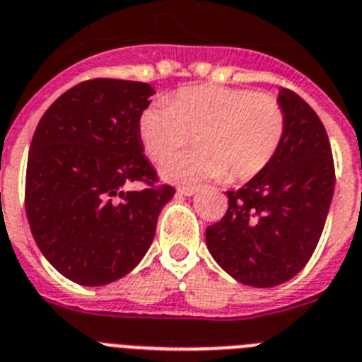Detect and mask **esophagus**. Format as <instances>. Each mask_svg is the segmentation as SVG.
<instances>
[{
	"label": "esophagus",
	"mask_w": 362,
	"mask_h": 362,
	"mask_svg": "<svg viewBox=\"0 0 362 362\" xmlns=\"http://www.w3.org/2000/svg\"><path fill=\"white\" fill-rule=\"evenodd\" d=\"M197 191H199V187L197 186H182L178 187V193L184 197H191V195H195Z\"/></svg>",
	"instance_id": "1"
}]
</instances>
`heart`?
<instances>
[{
  "label": "heart",
  "mask_w": 362,
  "mask_h": 362,
  "mask_svg": "<svg viewBox=\"0 0 362 362\" xmlns=\"http://www.w3.org/2000/svg\"><path fill=\"white\" fill-rule=\"evenodd\" d=\"M285 110L270 93L226 86L180 88L167 101L147 106L138 121L145 153L162 162L189 143L199 148L162 163L176 184L200 180H250L276 156L284 141Z\"/></svg>",
  "instance_id": "obj_1"
}]
</instances>
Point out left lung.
Wrapping results in <instances>:
<instances>
[{
    "label": "left lung",
    "mask_w": 362,
    "mask_h": 362,
    "mask_svg": "<svg viewBox=\"0 0 362 362\" xmlns=\"http://www.w3.org/2000/svg\"><path fill=\"white\" fill-rule=\"evenodd\" d=\"M284 141L272 162L238 191L228 209L206 228L209 254L233 279L276 287L311 259L326 224L335 167L326 129L302 97L281 88Z\"/></svg>",
    "instance_id": "obj_1"
}]
</instances>
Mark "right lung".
<instances>
[{
    "instance_id": "add662e5",
    "label": "right lung",
    "mask_w": 362,
    "mask_h": 362,
    "mask_svg": "<svg viewBox=\"0 0 362 362\" xmlns=\"http://www.w3.org/2000/svg\"><path fill=\"white\" fill-rule=\"evenodd\" d=\"M147 83L93 78L42 115L25 176V211L40 252L60 274L99 287L123 278L147 254L158 215L175 187H154L138 121ZM134 181L146 189L124 192Z\"/></svg>"
}]
</instances>
